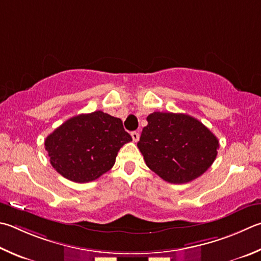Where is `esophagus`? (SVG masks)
Masks as SVG:
<instances>
[{
    "mask_svg": "<svg viewBox=\"0 0 261 261\" xmlns=\"http://www.w3.org/2000/svg\"><path fill=\"white\" fill-rule=\"evenodd\" d=\"M131 137H132V140L135 141V143H137V141L139 140V132H137V131H134V132H131Z\"/></svg>",
    "mask_w": 261,
    "mask_h": 261,
    "instance_id": "34e87169",
    "label": "esophagus"
}]
</instances>
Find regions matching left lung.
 <instances>
[{
	"label": "left lung",
	"mask_w": 261,
	"mask_h": 261,
	"mask_svg": "<svg viewBox=\"0 0 261 261\" xmlns=\"http://www.w3.org/2000/svg\"><path fill=\"white\" fill-rule=\"evenodd\" d=\"M147 122L137 146L147 167L165 181L189 182L215 162L219 141L196 118L154 112Z\"/></svg>",
	"instance_id": "1"
}]
</instances>
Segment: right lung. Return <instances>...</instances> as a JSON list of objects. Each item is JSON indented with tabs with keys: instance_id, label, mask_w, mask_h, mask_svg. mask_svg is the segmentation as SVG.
Here are the masks:
<instances>
[{
	"instance_id": "obj_1",
	"label": "right lung",
	"mask_w": 261,
	"mask_h": 261,
	"mask_svg": "<svg viewBox=\"0 0 261 261\" xmlns=\"http://www.w3.org/2000/svg\"><path fill=\"white\" fill-rule=\"evenodd\" d=\"M131 140L120 118L96 111L70 117L46 137L44 146L57 172L83 184L110 171L117 151Z\"/></svg>"
}]
</instances>
